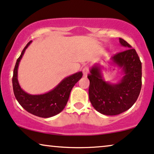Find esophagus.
Wrapping results in <instances>:
<instances>
[{
	"instance_id": "1",
	"label": "esophagus",
	"mask_w": 154,
	"mask_h": 154,
	"mask_svg": "<svg viewBox=\"0 0 154 154\" xmlns=\"http://www.w3.org/2000/svg\"><path fill=\"white\" fill-rule=\"evenodd\" d=\"M82 72H83V76L84 77H87V75H88V72H89V67H85L82 69Z\"/></svg>"
}]
</instances>
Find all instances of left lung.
Masks as SVG:
<instances>
[{"mask_svg":"<svg viewBox=\"0 0 154 154\" xmlns=\"http://www.w3.org/2000/svg\"><path fill=\"white\" fill-rule=\"evenodd\" d=\"M126 49L112 57L113 63L122 68L124 75L117 84L102 79L101 68L93 66L87 77L89 79V98L97 112L104 115H117L131 108L137 100L141 89V63L136 50L119 38Z\"/></svg>","mask_w":154,"mask_h":154,"instance_id":"left-lung-1","label":"left lung"}]
</instances>
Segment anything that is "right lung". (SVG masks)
I'll list each match as a JSON object with an SVG mask.
<instances>
[{"label":"right lung","mask_w":154,"mask_h":154,"mask_svg":"<svg viewBox=\"0 0 154 154\" xmlns=\"http://www.w3.org/2000/svg\"><path fill=\"white\" fill-rule=\"evenodd\" d=\"M31 42L26 45L15 63L12 79L13 92L17 102L27 112L40 117H51L64 109L69 100L72 89L83 75L82 72H79L66 77L57 87L45 94L32 95L26 93L21 89L18 83L17 68L25 50Z\"/></svg>","instance_id":"obj_1"}]
</instances>
